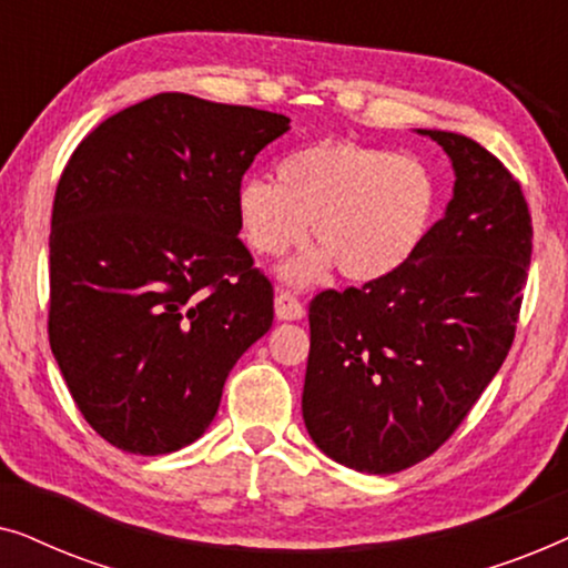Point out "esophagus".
I'll return each mask as SVG.
<instances>
[{
    "instance_id": "34e87169",
    "label": "esophagus",
    "mask_w": 568,
    "mask_h": 568,
    "mask_svg": "<svg viewBox=\"0 0 568 568\" xmlns=\"http://www.w3.org/2000/svg\"><path fill=\"white\" fill-rule=\"evenodd\" d=\"M276 317L278 321H300V317H305V305H302L297 294H292L290 290L276 292Z\"/></svg>"
}]
</instances>
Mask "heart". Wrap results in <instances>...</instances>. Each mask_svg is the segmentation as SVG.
I'll return each mask as SVG.
<instances>
[{"label":"heart","mask_w":568,"mask_h":568,"mask_svg":"<svg viewBox=\"0 0 568 568\" xmlns=\"http://www.w3.org/2000/svg\"><path fill=\"white\" fill-rule=\"evenodd\" d=\"M276 178L240 183L237 220L266 258L305 243L313 222L321 251L284 271L292 282H315L333 263L352 282L390 276L424 245L439 206L432 170L383 146L323 139L286 154Z\"/></svg>","instance_id":"b5f03b06"}]
</instances>
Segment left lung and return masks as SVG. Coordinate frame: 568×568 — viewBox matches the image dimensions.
<instances>
[{"label":"left lung","mask_w":568,"mask_h":568,"mask_svg":"<svg viewBox=\"0 0 568 568\" xmlns=\"http://www.w3.org/2000/svg\"><path fill=\"white\" fill-rule=\"evenodd\" d=\"M449 154L455 193L390 276L310 302L302 416L325 455L406 470L453 437L507 359L532 255L519 181L478 142L418 129Z\"/></svg>","instance_id":"1"}]
</instances>
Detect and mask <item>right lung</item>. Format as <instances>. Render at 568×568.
I'll return each instance as SVG.
<instances>
[{"label": "right lung", "mask_w": 568, "mask_h": 568, "mask_svg": "<svg viewBox=\"0 0 568 568\" xmlns=\"http://www.w3.org/2000/svg\"><path fill=\"white\" fill-rule=\"evenodd\" d=\"M282 113L160 92L82 139L51 214L49 341L84 422L131 455L199 439L274 323L237 189Z\"/></svg>", "instance_id": "obj_1"}]
</instances>
